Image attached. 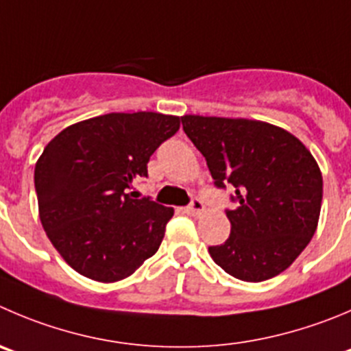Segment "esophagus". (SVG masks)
I'll return each mask as SVG.
<instances>
[{"mask_svg":"<svg viewBox=\"0 0 351 351\" xmlns=\"http://www.w3.org/2000/svg\"><path fill=\"white\" fill-rule=\"evenodd\" d=\"M186 212L193 217H199L203 212H205V205L199 198H193V202L189 203V206H186Z\"/></svg>","mask_w":351,"mask_h":351,"instance_id":"34e87169","label":"esophagus"}]
</instances>
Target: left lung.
<instances>
[{
    "label": "left lung",
    "mask_w": 351,
    "mask_h": 351,
    "mask_svg": "<svg viewBox=\"0 0 351 351\" xmlns=\"http://www.w3.org/2000/svg\"><path fill=\"white\" fill-rule=\"evenodd\" d=\"M217 188L234 186L231 234L210 246L229 276L260 282L285 272L315 234L322 173L312 153L285 129L250 119L181 117Z\"/></svg>",
    "instance_id": "left-lung-1"
}]
</instances>
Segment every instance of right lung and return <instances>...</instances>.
Wrapping results in <instances>:
<instances>
[{
  "mask_svg": "<svg viewBox=\"0 0 351 351\" xmlns=\"http://www.w3.org/2000/svg\"><path fill=\"white\" fill-rule=\"evenodd\" d=\"M179 125V117L156 112L106 113L46 145L34 170L39 219L75 272L117 282L155 255L173 208L132 198L129 188Z\"/></svg>",
  "mask_w": 351,
  "mask_h": 351,
  "instance_id": "obj_1",
  "label": "right lung"
}]
</instances>
